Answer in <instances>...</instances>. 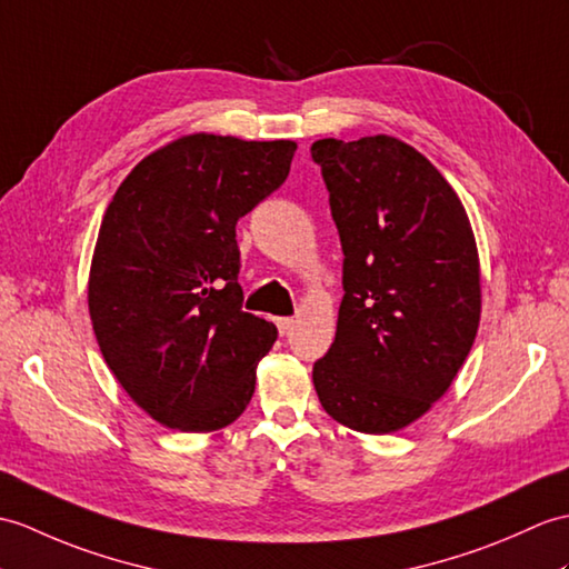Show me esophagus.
<instances>
[{"instance_id": "obj_1", "label": "esophagus", "mask_w": 569, "mask_h": 569, "mask_svg": "<svg viewBox=\"0 0 569 569\" xmlns=\"http://www.w3.org/2000/svg\"><path fill=\"white\" fill-rule=\"evenodd\" d=\"M293 325H296L293 317H279V320H276V327H279L281 335H288L290 329H293Z\"/></svg>"}]
</instances>
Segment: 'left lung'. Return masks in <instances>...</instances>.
<instances>
[{"label":"left lung","mask_w":569,"mask_h":569,"mask_svg":"<svg viewBox=\"0 0 569 569\" xmlns=\"http://www.w3.org/2000/svg\"><path fill=\"white\" fill-rule=\"evenodd\" d=\"M345 269L337 337L312 366L325 412L353 431L405 429L451 388L480 325V261L463 203L390 136L312 142Z\"/></svg>","instance_id":"8db88e82"}]
</instances>
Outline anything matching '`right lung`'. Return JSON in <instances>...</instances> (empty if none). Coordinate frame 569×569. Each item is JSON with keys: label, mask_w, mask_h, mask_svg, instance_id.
Listing matches in <instances>:
<instances>
[{"label": "right lung", "mask_w": 569, "mask_h": 569, "mask_svg": "<svg viewBox=\"0 0 569 569\" xmlns=\"http://www.w3.org/2000/svg\"><path fill=\"white\" fill-rule=\"evenodd\" d=\"M293 140L196 133L148 154L106 208L89 315L116 380L160 425L218 431L254 395L276 327L242 310L234 224L286 181Z\"/></svg>", "instance_id": "right-lung-1"}]
</instances>
